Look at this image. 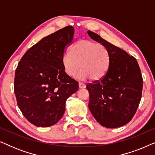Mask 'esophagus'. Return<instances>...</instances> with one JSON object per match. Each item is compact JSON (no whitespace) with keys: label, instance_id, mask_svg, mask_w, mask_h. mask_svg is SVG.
Segmentation results:
<instances>
[{"label":"esophagus","instance_id":"obj_1","mask_svg":"<svg viewBox=\"0 0 155 155\" xmlns=\"http://www.w3.org/2000/svg\"><path fill=\"white\" fill-rule=\"evenodd\" d=\"M85 84L83 83V82H79V87L80 88H85Z\"/></svg>","mask_w":155,"mask_h":155}]
</instances>
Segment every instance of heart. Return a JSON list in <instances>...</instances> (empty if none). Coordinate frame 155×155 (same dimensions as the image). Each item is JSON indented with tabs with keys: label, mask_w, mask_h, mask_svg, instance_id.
Masks as SVG:
<instances>
[{
	"label": "heart",
	"mask_w": 155,
	"mask_h": 155,
	"mask_svg": "<svg viewBox=\"0 0 155 155\" xmlns=\"http://www.w3.org/2000/svg\"><path fill=\"white\" fill-rule=\"evenodd\" d=\"M110 56L104 46L90 40L82 39L73 44L71 52L63 58L64 71L70 77H74L80 71V78L98 80L107 73Z\"/></svg>",
	"instance_id": "obj_1"
}]
</instances>
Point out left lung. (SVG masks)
<instances>
[{
  "label": "left lung",
  "instance_id": "obj_1",
  "mask_svg": "<svg viewBox=\"0 0 155 155\" xmlns=\"http://www.w3.org/2000/svg\"><path fill=\"white\" fill-rule=\"evenodd\" d=\"M92 39L104 46L110 56L107 73L100 80L87 84L89 109L104 127L115 128L130 121L140 102L143 80L136 58L124 50L87 31Z\"/></svg>",
  "mask_w": 155,
  "mask_h": 155
}]
</instances>
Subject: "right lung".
Instances as JSON below:
<instances>
[{
    "label": "right lung",
    "mask_w": 155,
    "mask_h": 155,
    "mask_svg": "<svg viewBox=\"0 0 155 155\" xmlns=\"http://www.w3.org/2000/svg\"><path fill=\"white\" fill-rule=\"evenodd\" d=\"M73 33V27L67 26L43 38L25 53L15 70L14 91L18 107L37 127L56 124L64 114L67 99L79 88L63 66Z\"/></svg>",
    "instance_id": "1"
}]
</instances>
